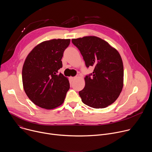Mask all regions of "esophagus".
I'll return each instance as SVG.
<instances>
[{"label":"esophagus","instance_id":"esophagus-1","mask_svg":"<svg viewBox=\"0 0 152 152\" xmlns=\"http://www.w3.org/2000/svg\"><path fill=\"white\" fill-rule=\"evenodd\" d=\"M77 77H79V76H75V77H72V80H75V79H77Z\"/></svg>","mask_w":152,"mask_h":152}]
</instances>
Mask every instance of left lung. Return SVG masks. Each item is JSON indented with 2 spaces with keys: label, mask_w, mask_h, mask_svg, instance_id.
Wrapping results in <instances>:
<instances>
[{
  "label": "left lung",
  "mask_w": 152,
  "mask_h": 152,
  "mask_svg": "<svg viewBox=\"0 0 152 152\" xmlns=\"http://www.w3.org/2000/svg\"><path fill=\"white\" fill-rule=\"evenodd\" d=\"M87 68L94 71L85 77L84 88L79 92L82 102L93 108H104L118 97L123 86L124 70L118 52L104 40L88 36L72 39Z\"/></svg>",
  "instance_id": "left-lung-1"
}]
</instances>
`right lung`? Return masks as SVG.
I'll list each match as a JSON object with an SVG mask.
<instances>
[{"instance_id":"right-lung-1","label":"right lung","mask_w":152,"mask_h":152,"mask_svg":"<svg viewBox=\"0 0 152 152\" xmlns=\"http://www.w3.org/2000/svg\"><path fill=\"white\" fill-rule=\"evenodd\" d=\"M70 39L45 41L29 53L22 69L24 90L36 105L52 110L61 105L70 88L68 79L58 70Z\"/></svg>"}]
</instances>
